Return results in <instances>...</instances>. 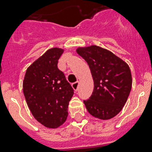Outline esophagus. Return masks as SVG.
<instances>
[{"label":"esophagus","instance_id":"1","mask_svg":"<svg viewBox=\"0 0 152 152\" xmlns=\"http://www.w3.org/2000/svg\"><path fill=\"white\" fill-rule=\"evenodd\" d=\"M72 87L73 88L74 90L77 91L78 90V88H79V81H76V82H74V83H72Z\"/></svg>","mask_w":152,"mask_h":152}]
</instances>
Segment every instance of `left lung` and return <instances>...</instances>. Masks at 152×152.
<instances>
[{
	"label": "left lung",
	"instance_id": "obj_1",
	"mask_svg": "<svg viewBox=\"0 0 152 152\" xmlns=\"http://www.w3.org/2000/svg\"><path fill=\"white\" fill-rule=\"evenodd\" d=\"M89 65L94 90L83 100L88 113L107 120L116 116L125 106L132 88L129 65L112 52L97 46L76 50Z\"/></svg>",
	"mask_w": 152,
	"mask_h": 152
}]
</instances>
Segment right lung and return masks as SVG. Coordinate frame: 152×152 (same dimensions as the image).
<instances>
[{"mask_svg": "<svg viewBox=\"0 0 152 152\" xmlns=\"http://www.w3.org/2000/svg\"><path fill=\"white\" fill-rule=\"evenodd\" d=\"M63 50L46 51L27 69L23 91L30 110L39 122L56 129L66 121L68 106L74 94L63 72L57 68Z\"/></svg>", "mask_w": 152, "mask_h": 152, "instance_id": "1", "label": "right lung"}]
</instances>
